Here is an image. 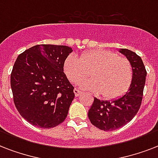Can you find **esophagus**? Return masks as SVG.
Listing matches in <instances>:
<instances>
[{
	"label": "esophagus",
	"mask_w": 158,
	"mask_h": 158,
	"mask_svg": "<svg viewBox=\"0 0 158 158\" xmlns=\"http://www.w3.org/2000/svg\"><path fill=\"white\" fill-rule=\"evenodd\" d=\"M74 95H75V97H79V95L81 94V91H79V89H74Z\"/></svg>",
	"instance_id": "esophagus-1"
}]
</instances>
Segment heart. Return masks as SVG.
<instances>
[{
    "label": "heart",
    "instance_id": "obj_1",
    "mask_svg": "<svg viewBox=\"0 0 158 158\" xmlns=\"http://www.w3.org/2000/svg\"><path fill=\"white\" fill-rule=\"evenodd\" d=\"M64 70L73 84L79 83L91 72L93 79L84 80L80 86L85 90L101 94L106 99L122 95L133 76L132 65L127 58L104 49L87 52L80 56V59L75 55H69L64 61Z\"/></svg>",
    "mask_w": 158,
    "mask_h": 158
}]
</instances>
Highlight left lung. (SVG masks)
<instances>
[{
  "instance_id": "obj_1",
  "label": "left lung",
  "mask_w": 158,
  "mask_h": 158,
  "mask_svg": "<svg viewBox=\"0 0 158 158\" xmlns=\"http://www.w3.org/2000/svg\"><path fill=\"white\" fill-rule=\"evenodd\" d=\"M132 65L133 76L130 88L124 95L112 101L94 98L88 115L94 126L104 131L117 130L130 122L139 110L147 71L141 57L132 51L120 49Z\"/></svg>"
}]
</instances>
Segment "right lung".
<instances>
[{
    "label": "right lung",
    "mask_w": 158,
    "mask_h": 158,
    "mask_svg": "<svg viewBox=\"0 0 158 158\" xmlns=\"http://www.w3.org/2000/svg\"><path fill=\"white\" fill-rule=\"evenodd\" d=\"M72 52L67 46L41 44L17 57L10 74L14 102L31 125L50 129L65 120L74 94L64 64Z\"/></svg>",
    "instance_id": "obj_1"
}]
</instances>
